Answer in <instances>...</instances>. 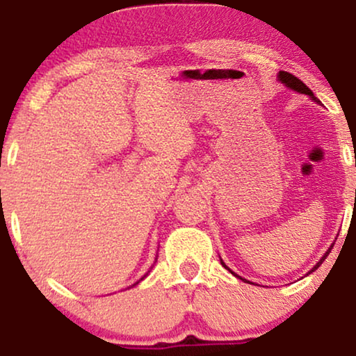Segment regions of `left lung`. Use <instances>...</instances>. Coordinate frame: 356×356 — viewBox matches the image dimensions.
<instances>
[{"instance_id": "1", "label": "left lung", "mask_w": 356, "mask_h": 356, "mask_svg": "<svg viewBox=\"0 0 356 356\" xmlns=\"http://www.w3.org/2000/svg\"><path fill=\"white\" fill-rule=\"evenodd\" d=\"M277 76H280L281 83H284L286 87H289V88H291V90H296V92H300V93H306V95H309V97H312V99H313L314 102H316V104H320V100H318L316 97L313 95V92H312V90H309L308 87H306V85H305L303 81H301L300 79H298V76L291 75V73H288V72H280V75H277ZM330 251H332V248L328 249V252H326V254L323 256L320 261H318V264H316V266H314V268H313L312 271H309V273H313L314 269H316V268H320V264L323 263V261L326 259V256L330 254ZM222 264H224V263H222ZM224 266H226V264H224ZM241 280H243V277H241Z\"/></svg>"}]
</instances>
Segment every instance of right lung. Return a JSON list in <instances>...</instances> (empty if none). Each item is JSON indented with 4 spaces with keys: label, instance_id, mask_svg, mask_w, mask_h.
Returning <instances> with one entry per match:
<instances>
[{
    "label": "right lung",
    "instance_id": "right-lung-1",
    "mask_svg": "<svg viewBox=\"0 0 356 356\" xmlns=\"http://www.w3.org/2000/svg\"><path fill=\"white\" fill-rule=\"evenodd\" d=\"M136 284H137V283H136Z\"/></svg>",
    "mask_w": 356,
    "mask_h": 356
}]
</instances>
